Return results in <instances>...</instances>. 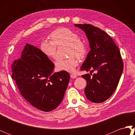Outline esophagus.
I'll return each mask as SVG.
<instances>
[{
  "mask_svg": "<svg viewBox=\"0 0 135 135\" xmlns=\"http://www.w3.org/2000/svg\"><path fill=\"white\" fill-rule=\"evenodd\" d=\"M71 78H73V79H74V78H76V75H75V74H71Z\"/></svg>",
  "mask_w": 135,
  "mask_h": 135,
  "instance_id": "1",
  "label": "esophagus"
}]
</instances>
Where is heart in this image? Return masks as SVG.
Returning a JSON list of instances; mask_svg holds the SVG:
<instances>
[{
	"label": "heart",
	"instance_id": "heart-1",
	"mask_svg": "<svg viewBox=\"0 0 135 135\" xmlns=\"http://www.w3.org/2000/svg\"><path fill=\"white\" fill-rule=\"evenodd\" d=\"M50 41H43L40 49L42 52L48 58L54 60L57 56V47L67 46V53L70 57L60 59L56 61L55 65L58 71L73 73L78 65L79 59L84 57L87 51L85 43L78 38V35L67 28H59L54 30L49 35Z\"/></svg>",
	"mask_w": 135,
	"mask_h": 135
}]
</instances>
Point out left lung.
I'll return each mask as SVG.
<instances>
[{"label":"left lung","instance_id":"left-lung-1","mask_svg":"<svg viewBox=\"0 0 135 135\" xmlns=\"http://www.w3.org/2000/svg\"><path fill=\"white\" fill-rule=\"evenodd\" d=\"M75 26L85 32L90 47L81 70L96 72L82 75L87 82L85 95L91 102L102 103L110 98L118 85L124 68L121 53L113 39L100 28L88 24Z\"/></svg>","mask_w":135,"mask_h":135}]
</instances>
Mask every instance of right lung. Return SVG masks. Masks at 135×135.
<instances>
[{"mask_svg":"<svg viewBox=\"0 0 135 135\" xmlns=\"http://www.w3.org/2000/svg\"><path fill=\"white\" fill-rule=\"evenodd\" d=\"M54 65L39 49L27 44L20 58L11 64L12 78L22 96L33 107L51 111L64 97L70 75L67 71L53 73Z\"/></svg>","mask_w":135,"mask_h":135,"instance_id":"right-lung-1","label":"right lung"}]
</instances>
